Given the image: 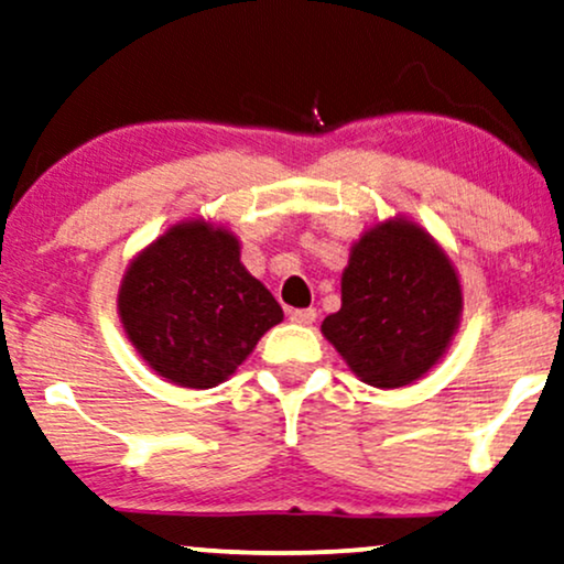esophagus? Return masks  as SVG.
<instances>
[{
  "mask_svg": "<svg viewBox=\"0 0 564 564\" xmlns=\"http://www.w3.org/2000/svg\"><path fill=\"white\" fill-rule=\"evenodd\" d=\"M290 321H292V324H297V326H311L313 321H316V311H313V308H297V311L290 313Z\"/></svg>",
  "mask_w": 564,
  "mask_h": 564,
  "instance_id": "1",
  "label": "esophagus"
}]
</instances>
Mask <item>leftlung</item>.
Segmentation results:
<instances>
[{"label": "left lung", "instance_id": "8db88e82", "mask_svg": "<svg viewBox=\"0 0 564 564\" xmlns=\"http://www.w3.org/2000/svg\"><path fill=\"white\" fill-rule=\"evenodd\" d=\"M464 290L445 248L404 215L372 225L349 248L341 308L321 334L362 383L404 389L448 352Z\"/></svg>", "mask_w": 564, "mask_h": 564}]
</instances>
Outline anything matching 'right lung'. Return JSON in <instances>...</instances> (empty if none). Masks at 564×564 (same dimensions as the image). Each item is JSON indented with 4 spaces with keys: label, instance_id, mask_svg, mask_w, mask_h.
<instances>
[{
    "label": "right lung",
    "instance_id": "obj_1",
    "mask_svg": "<svg viewBox=\"0 0 564 564\" xmlns=\"http://www.w3.org/2000/svg\"><path fill=\"white\" fill-rule=\"evenodd\" d=\"M116 308L131 347L181 389H215L284 313L240 261V240L204 217L181 219L121 276Z\"/></svg>",
    "mask_w": 564,
    "mask_h": 564
}]
</instances>
